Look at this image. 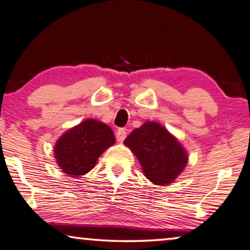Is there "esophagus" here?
I'll use <instances>...</instances> for the list:
<instances>
[{
	"label": "esophagus",
	"mask_w": 250,
	"mask_h": 250,
	"mask_svg": "<svg viewBox=\"0 0 250 250\" xmlns=\"http://www.w3.org/2000/svg\"><path fill=\"white\" fill-rule=\"evenodd\" d=\"M117 140L119 141V142H122L124 141L125 138H126V131H125V129H119L118 131H117Z\"/></svg>",
	"instance_id": "34e87169"
}]
</instances>
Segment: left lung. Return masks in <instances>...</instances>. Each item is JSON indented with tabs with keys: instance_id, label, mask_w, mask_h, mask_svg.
Returning <instances> with one entry per match:
<instances>
[{
	"instance_id": "obj_1",
	"label": "left lung",
	"mask_w": 250,
	"mask_h": 250,
	"mask_svg": "<svg viewBox=\"0 0 250 250\" xmlns=\"http://www.w3.org/2000/svg\"><path fill=\"white\" fill-rule=\"evenodd\" d=\"M136 154L146 177L156 185L175 180L187 165V153L167 130L157 122H146L125 140Z\"/></svg>"
}]
</instances>
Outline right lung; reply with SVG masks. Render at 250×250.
Segmentation results:
<instances>
[{
	"label": "right lung",
	"mask_w": 250,
	"mask_h": 250,
	"mask_svg": "<svg viewBox=\"0 0 250 250\" xmlns=\"http://www.w3.org/2000/svg\"><path fill=\"white\" fill-rule=\"evenodd\" d=\"M114 141L110 126L90 119L66 131L58 140L54 146L55 159L63 172L74 177L85 175Z\"/></svg>",
	"instance_id": "obj_1"
}]
</instances>
